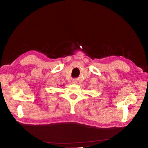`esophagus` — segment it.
I'll return each mask as SVG.
<instances>
[{"mask_svg": "<svg viewBox=\"0 0 148 148\" xmlns=\"http://www.w3.org/2000/svg\"><path fill=\"white\" fill-rule=\"evenodd\" d=\"M73 83H77V82H76V81H73Z\"/></svg>", "mask_w": 148, "mask_h": 148, "instance_id": "34e87169", "label": "esophagus"}]
</instances>
